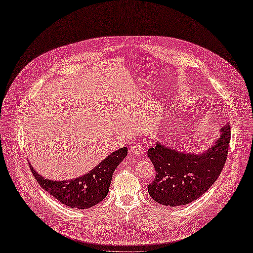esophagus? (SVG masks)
Instances as JSON below:
<instances>
[{"mask_svg": "<svg viewBox=\"0 0 253 253\" xmlns=\"http://www.w3.org/2000/svg\"><path fill=\"white\" fill-rule=\"evenodd\" d=\"M130 152H132L136 156H143L145 154V150L139 144H134L132 146V149H130Z\"/></svg>", "mask_w": 253, "mask_h": 253, "instance_id": "1", "label": "esophagus"}]
</instances>
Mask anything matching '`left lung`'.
<instances>
[{
    "mask_svg": "<svg viewBox=\"0 0 253 253\" xmlns=\"http://www.w3.org/2000/svg\"><path fill=\"white\" fill-rule=\"evenodd\" d=\"M220 138L202 154L182 153L157 142L147 156L156 170L147 186L150 196L165 206L186 205L204 195L220 176L227 159L230 125L221 129Z\"/></svg>",
    "mask_w": 253,
    "mask_h": 253,
    "instance_id": "1",
    "label": "left lung"
}]
</instances>
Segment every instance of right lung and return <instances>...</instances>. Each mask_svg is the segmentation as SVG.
Listing matches in <instances>:
<instances>
[{"label":"right lung","mask_w":253,"mask_h":253,"mask_svg":"<svg viewBox=\"0 0 253 253\" xmlns=\"http://www.w3.org/2000/svg\"><path fill=\"white\" fill-rule=\"evenodd\" d=\"M127 155L126 147L113 152L85 175L71 180L53 181L42 177L30 165L40 186L60 203L71 208L85 210L98 204L107 197L113 172Z\"/></svg>","instance_id":"1"}]
</instances>
